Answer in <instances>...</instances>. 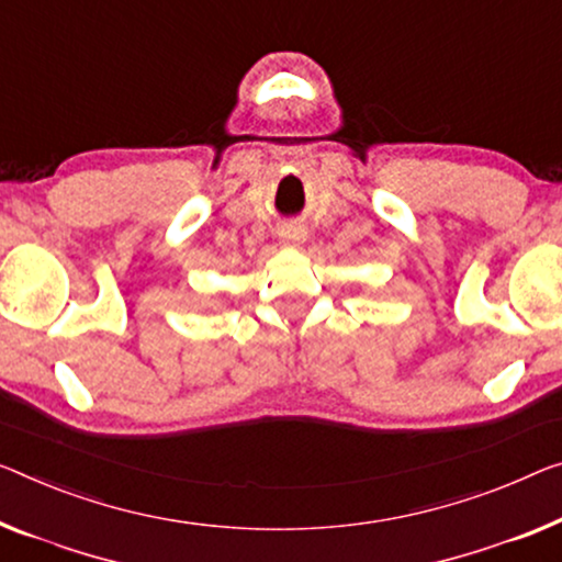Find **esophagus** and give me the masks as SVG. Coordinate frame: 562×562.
I'll return each instance as SVG.
<instances>
[{"instance_id":"34e87169","label":"esophagus","mask_w":562,"mask_h":562,"mask_svg":"<svg viewBox=\"0 0 562 562\" xmlns=\"http://www.w3.org/2000/svg\"><path fill=\"white\" fill-rule=\"evenodd\" d=\"M280 237L288 241V245H303V241H305V229L303 227H284L280 232Z\"/></svg>"}]
</instances>
